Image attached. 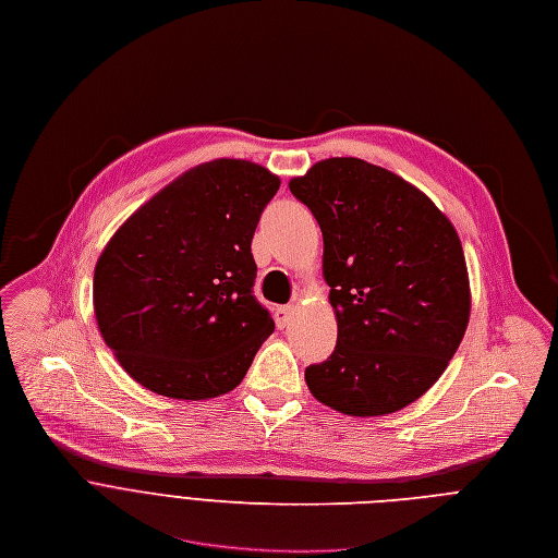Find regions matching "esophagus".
I'll use <instances>...</instances> for the list:
<instances>
[{"label": "esophagus", "mask_w": 558, "mask_h": 558, "mask_svg": "<svg viewBox=\"0 0 558 558\" xmlns=\"http://www.w3.org/2000/svg\"><path fill=\"white\" fill-rule=\"evenodd\" d=\"M292 318H294V305L277 307V312H275V320H277V327H279V329L288 327V325L292 323Z\"/></svg>", "instance_id": "1"}]
</instances>
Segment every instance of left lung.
I'll use <instances>...</instances> for the list:
<instances>
[{
	"label": "left lung",
	"mask_w": 558,
	"mask_h": 558,
	"mask_svg": "<svg viewBox=\"0 0 558 558\" xmlns=\"http://www.w3.org/2000/svg\"><path fill=\"white\" fill-rule=\"evenodd\" d=\"M323 233L337 312L331 356L305 369L312 396L345 415L404 409L447 369L471 316L458 231L420 189L361 158H327L290 180Z\"/></svg>",
	"instance_id": "8db88e82"
}]
</instances>
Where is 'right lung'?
Masks as SVG:
<instances>
[{"mask_svg":"<svg viewBox=\"0 0 558 558\" xmlns=\"http://www.w3.org/2000/svg\"><path fill=\"white\" fill-rule=\"evenodd\" d=\"M281 180L217 158L145 202L94 268V314L121 367L154 393L233 391L275 320L253 294L251 242Z\"/></svg>","mask_w":558,"mask_h":558,"instance_id":"1","label":"right lung"}]
</instances>
